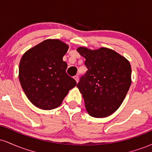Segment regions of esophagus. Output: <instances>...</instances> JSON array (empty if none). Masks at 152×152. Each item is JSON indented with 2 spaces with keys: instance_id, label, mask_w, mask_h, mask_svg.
Returning a JSON list of instances; mask_svg holds the SVG:
<instances>
[{
  "instance_id": "34e87169",
  "label": "esophagus",
  "mask_w": 152,
  "mask_h": 152,
  "mask_svg": "<svg viewBox=\"0 0 152 152\" xmlns=\"http://www.w3.org/2000/svg\"><path fill=\"white\" fill-rule=\"evenodd\" d=\"M74 79L76 80V82L78 81V79H79V78H78V76H77V75H76V76H74Z\"/></svg>"
}]
</instances>
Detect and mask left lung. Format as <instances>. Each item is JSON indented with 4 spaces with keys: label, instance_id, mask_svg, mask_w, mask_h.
<instances>
[{
    "label": "left lung",
    "instance_id": "8db88e82",
    "mask_svg": "<svg viewBox=\"0 0 152 152\" xmlns=\"http://www.w3.org/2000/svg\"><path fill=\"white\" fill-rule=\"evenodd\" d=\"M77 51L86 58L88 69L77 84L87 111L95 118L109 116L121 106L129 89V62L106 48L91 50L80 47Z\"/></svg>",
    "mask_w": 152,
    "mask_h": 152
}]
</instances>
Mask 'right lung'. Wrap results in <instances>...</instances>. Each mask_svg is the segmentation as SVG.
Returning a JSON list of instances; mask_svg holds the SVG:
<instances>
[{
  "mask_svg": "<svg viewBox=\"0 0 152 152\" xmlns=\"http://www.w3.org/2000/svg\"><path fill=\"white\" fill-rule=\"evenodd\" d=\"M69 49L59 40H46L26 51L19 65V80L30 102L36 107H58L76 81L66 74L63 57Z\"/></svg>",
  "mask_w": 152,
  "mask_h": 152,
  "instance_id": "add662e5",
  "label": "right lung"
}]
</instances>
